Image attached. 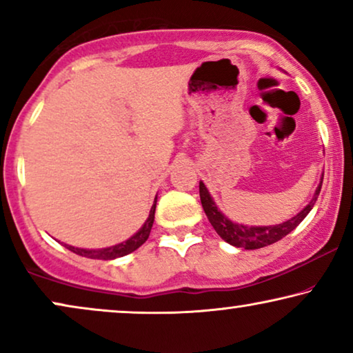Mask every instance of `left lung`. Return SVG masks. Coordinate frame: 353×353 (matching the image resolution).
I'll list each match as a JSON object with an SVG mask.
<instances>
[{
  "label": "left lung",
  "mask_w": 353,
  "mask_h": 353,
  "mask_svg": "<svg viewBox=\"0 0 353 353\" xmlns=\"http://www.w3.org/2000/svg\"><path fill=\"white\" fill-rule=\"evenodd\" d=\"M321 183H323V178H321ZM321 183L318 185L315 196H313L312 202L305 207V209L299 212V214L296 216H292L291 220L274 226H244V225L233 223V221L226 219V216L216 209L215 202L212 201L209 191H207V188L202 181L199 183V196L202 202V209H204L207 219H209V221L212 223V226H214L216 233H219L220 238L231 245H236V248H244V249L252 250V249H260V248H265V245L278 243L279 239H283L284 236L291 233V231L308 215V212L312 210V207L315 205L316 197L321 191Z\"/></svg>",
  "instance_id": "8db88e82"
}]
</instances>
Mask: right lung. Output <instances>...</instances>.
<instances>
[{
    "instance_id": "right-lung-1",
    "label": "right lung",
    "mask_w": 353,
    "mask_h": 353,
    "mask_svg": "<svg viewBox=\"0 0 353 353\" xmlns=\"http://www.w3.org/2000/svg\"><path fill=\"white\" fill-rule=\"evenodd\" d=\"M156 199H157V197H156ZM156 199H154V205L151 207V212H149L146 223L143 225V228L139 230L137 234H133L132 238L125 241V243L112 245V248L98 249V250L79 249V248H74V245H67V249L72 250L74 254L81 255V257L99 259V260H112V259L123 257V255L133 252V250H137L139 245H143L144 243H146V239L149 238V233H151V228H152V223H154V214H156Z\"/></svg>"
}]
</instances>
